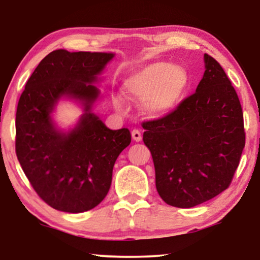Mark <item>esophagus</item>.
<instances>
[{"mask_svg":"<svg viewBox=\"0 0 260 260\" xmlns=\"http://www.w3.org/2000/svg\"><path fill=\"white\" fill-rule=\"evenodd\" d=\"M131 135H133L134 141H136V142H141L142 141V134H141L140 130L134 129L133 131H131Z\"/></svg>","mask_w":260,"mask_h":260,"instance_id":"34e87169","label":"esophagus"}]
</instances>
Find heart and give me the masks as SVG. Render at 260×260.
Returning a JSON list of instances; mask_svg holds the SVG:
<instances>
[{
	"instance_id": "obj_1",
	"label": "heart",
	"mask_w": 260,
	"mask_h": 260,
	"mask_svg": "<svg viewBox=\"0 0 260 260\" xmlns=\"http://www.w3.org/2000/svg\"><path fill=\"white\" fill-rule=\"evenodd\" d=\"M188 74L180 66L168 62H155L145 67L124 83V92L135 102H144L149 116H162L169 112L187 90ZM117 109H122L119 98L113 99Z\"/></svg>"
}]
</instances>
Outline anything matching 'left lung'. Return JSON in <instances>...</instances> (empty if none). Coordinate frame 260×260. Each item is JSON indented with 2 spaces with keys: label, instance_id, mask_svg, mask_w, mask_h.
Segmentation results:
<instances>
[{
  "label": "left lung",
  "instance_id": "obj_1",
  "mask_svg": "<svg viewBox=\"0 0 260 260\" xmlns=\"http://www.w3.org/2000/svg\"><path fill=\"white\" fill-rule=\"evenodd\" d=\"M197 92L158 119L143 123L156 189L162 200L190 208L230 187L245 147L239 98L220 63L205 54Z\"/></svg>",
  "mask_w": 260,
  "mask_h": 260
}]
</instances>
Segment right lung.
I'll return each mask as SVG.
<instances>
[{"mask_svg":"<svg viewBox=\"0 0 260 260\" xmlns=\"http://www.w3.org/2000/svg\"><path fill=\"white\" fill-rule=\"evenodd\" d=\"M115 54L56 49L41 60L16 110L15 150L37 194L52 208L81 213L108 194L112 169L131 142L129 129L110 130L91 111L97 81ZM61 96L79 100L84 113L74 129L58 131L50 113Z\"/></svg>","mask_w":260,"mask_h":260,"instance_id":"obj_1","label":"right lung"}]
</instances>
